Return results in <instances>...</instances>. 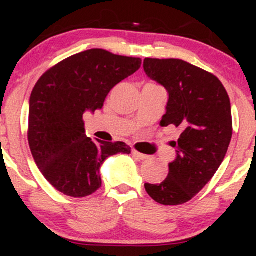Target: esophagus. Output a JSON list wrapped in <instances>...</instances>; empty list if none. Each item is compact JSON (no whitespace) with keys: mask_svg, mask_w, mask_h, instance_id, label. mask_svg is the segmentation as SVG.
<instances>
[{"mask_svg":"<svg viewBox=\"0 0 256 256\" xmlns=\"http://www.w3.org/2000/svg\"><path fill=\"white\" fill-rule=\"evenodd\" d=\"M132 154H134V156H135V157H138V160H141V161H144V160H147V158H148V156H147V154H141V152L136 151V150H134V151H132Z\"/></svg>","mask_w":256,"mask_h":256,"instance_id":"obj_1","label":"esophagus"}]
</instances>
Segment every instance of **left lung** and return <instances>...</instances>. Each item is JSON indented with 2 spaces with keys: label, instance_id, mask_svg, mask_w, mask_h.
I'll list each match as a JSON object with an SVG mask.
<instances>
[{
  "label": "left lung",
  "instance_id": "1",
  "mask_svg": "<svg viewBox=\"0 0 256 256\" xmlns=\"http://www.w3.org/2000/svg\"><path fill=\"white\" fill-rule=\"evenodd\" d=\"M144 70L168 92L160 125L182 131L171 144L177 156L168 176L157 184L144 183V190L160 204H183L200 192L226 157L233 134L230 100L216 76L180 59L146 58Z\"/></svg>",
  "mask_w": 256,
  "mask_h": 256
}]
</instances>
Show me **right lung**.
I'll return each mask as SVG.
<instances>
[{
	"instance_id": "right-lung-1",
	"label": "right lung",
	"mask_w": 256,
	"mask_h": 256,
	"mask_svg": "<svg viewBox=\"0 0 256 256\" xmlns=\"http://www.w3.org/2000/svg\"><path fill=\"white\" fill-rule=\"evenodd\" d=\"M140 58L104 49L74 54L46 72L30 99L28 142L46 180L63 194L82 198L102 187L100 167L125 142L86 138L82 115L104 106L110 90L138 72Z\"/></svg>"
}]
</instances>
